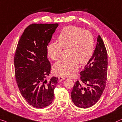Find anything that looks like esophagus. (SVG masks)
I'll return each instance as SVG.
<instances>
[{"label":"esophagus","mask_w":122,"mask_h":122,"mask_svg":"<svg viewBox=\"0 0 122 122\" xmlns=\"http://www.w3.org/2000/svg\"><path fill=\"white\" fill-rule=\"evenodd\" d=\"M65 79V78L62 77V76H59V77H58V82H61L62 81V80H64V79Z\"/></svg>","instance_id":"1"}]
</instances>
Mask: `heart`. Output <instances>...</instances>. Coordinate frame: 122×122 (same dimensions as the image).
<instances>
[{
  "instance_id": "obj_1",
  "label": "heart",
  "mask_w": 122,
  "mask_h": 122,
  "mask_svg": "<svg viewBox=\"0 0 122 122\" xmlns=\"http://www.w3.org/2000/svg\"><path fill=\"white\" fill-rule=\"evenodd\" d=\"M59 43L51 42L47 48L49 57L53 61L61 57L62 48L68 49L69 58L60 60L53 66L55 74L72 76L80 65H85L92 58L94 51V40L92 34L86 30L74 25L66 27L58 37Z\"/></svg>"
}]
</instances>
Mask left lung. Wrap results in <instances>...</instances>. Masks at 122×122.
<instances>
[{"mask_svg": "<svg viewBox=\"0 0 122 122\" xmlns=\"http://www.w3.org/2000/svg\"><path fill=\"white\" fill-rule=\"evenodd\" d=\"M108 55L104 42L100 35L92 56L80 72V81L75 83L71 92L74 104L81 108H88L99 99L106 85Z\"/></svg>", "mask_w": 122, "mask_h": 122, "instance_id": "8db88e82", "label": "left lung"}]
</instances>
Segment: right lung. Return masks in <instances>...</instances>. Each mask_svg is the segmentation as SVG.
Listing matches in <instances>:
<instances>
[{
  "mask_svg": "<svg viewBox=\"0 0 122 122\" xmlns=\"http://www.w3.org/2000/svg\"><path fill=\"white\" fill-rule=\"evenodd\" d=\"M58 26L57 23L30 24L18 43L14 58L15 80L23 97L35 108H45L54 98L58 78L46 79L51 67L47 48Z\"/></svg>",
  "mask_w": 122,
  "mask_h": 122,
  "instance_id": "1",
  "label": "right lung"
}]
</instances>
